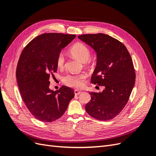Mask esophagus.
Segmentation results:
<instances>
[{"label":"esophagus","mask_w":156,"mask_h":156,"mask_svg":"<svg viewBox=\"0 0 156 156\" xmlns=\"http://www.w3.org/2000/svg\"><path fill=\"white\" fill-rule=\"evenodd\" d=\"M74 93H75V96H78V95H79L81 93V92L80 91V90H75Z\"/></svg>","instance_id":"34e87169"}]
</instances>
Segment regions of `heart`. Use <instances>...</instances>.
Instances as JSON below:
<instances>
[{"label":"heart","instance_id":"b5f03b06","mask_svg":"<svg viewBox=\"0 0 156 156\" xmlns=\"http://www.w3.org/2000/svg\"><path fill=\"white\" fill-rule=\"evenodd\" d=\"M70 53L73 57L82 62H86L91 56V52L87 47L81 43L75 44L70 49ZM65 56L63 53H60L56 57V65L62 69L65 66ZM87 74L83 72L79 74H69L64 78V82L67 86L74 88H81L84 87Z\"/></svg>","mask_w":156,"mask_h":156}]
</instances>
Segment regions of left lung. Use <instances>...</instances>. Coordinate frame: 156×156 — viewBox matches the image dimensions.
I'll return each instance as SVG.
<instances>
[{
  "instance_id": "1",
  "label": "left lung",
  "mask_w": 156,
  "mask_h": 156,
  "mask_svg": "<svg viewBox=\"0 0 156 156\" xmlns=\"http://www.w3.org/2000/svg\"><path fill=\"white\" fill-rule=\"evenodd\" d=\"M78 37L97 53L92 83L105 87L102 92H90L91 100L85 109L97 120H111L127 104L134 87L135 72L131 55L122 42L107 34H88Z\"/></svg>"
}]
</instances>
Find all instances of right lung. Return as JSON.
Here are the masks:
<instances>
[{
	"label": "right lung",
	"instance_id": "add662e5",
	"mask_svg": "<svg viewBox=\"0 0 156 156\" xmlns=\"http://www.w3.org/2000/svg\"><path fill=\"white\" fill-rule=\"evenodd\" d=\"M75 36L45 33L30 41L20 55L16 69L19 89L27 108L40 121L58 119L75 96L73 90L65 86L52 90L49 78L57 71L58 55Z\"/></svg>",
	"mask_w": 156,
	"mask_h": 156
}]
</instances>
